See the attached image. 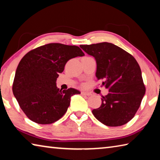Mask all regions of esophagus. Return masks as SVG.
Segmentation results:
<instances>
[{
	"mask_svg": "<svg viewBox=\"0 0 160 160\" xmlns=\"http://www.w3.org/2000/svg\"><path fill=\"white\" fill-rule=\"evenodd\" d=\"M81 94H82V95H85V96H91L92 94L90 92H82Z\"/></svg>",
	"mask_w": 160,
	"mask_h": 160,
	"instance_id": "34e87169",
	"label": "esophagus"
}]
</instances>
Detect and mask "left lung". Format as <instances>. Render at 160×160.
Instances as JSON below:
<instances>
[{"mask_svg":"<svg viewBox=\"0 0 160 160\" xmlns=\"http://www.w3.org/2000/svg\"><path fill=\"white\" fill-rule=\"evenodd\" d=\"M97 63L96 77L109 89L92 113L107 126L124 125L134 117L145 93L140 68L133 56L112 43L80 45Z\"/></svg>","mask_w":160,"mask_h":160,"instance_id":"left-lung-1","label":"left lung"}]
</instances>
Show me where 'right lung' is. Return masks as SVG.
<instances>
[{
	"label": "right lung",
	"mask_w": 160,
	"mask_h": 160,
	"mask_svg": "<svg viewBox=\"0 0 160 160\" xmlns=\"http://www.w3.org/2000/svg\"><path fill=\"white\" fill-rule=\"evenodd\" d=\"M85 54L77 46L48 44L29 51L18 64L12 92L26 116L39 124H50L67 112L70 99L80 94L56 87L58 74L70 59Z\"/></svg>",
	"instance_id": "1"
}]
</instances>
